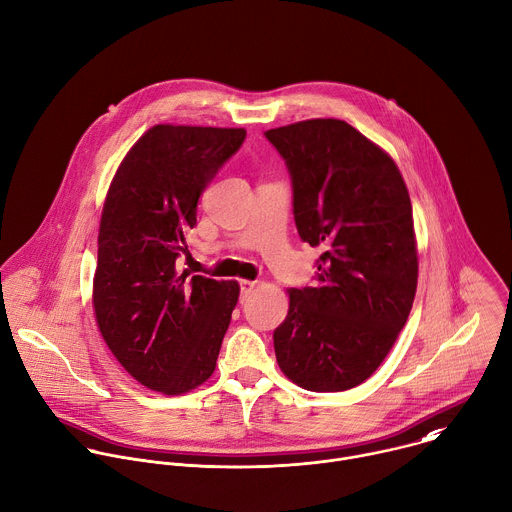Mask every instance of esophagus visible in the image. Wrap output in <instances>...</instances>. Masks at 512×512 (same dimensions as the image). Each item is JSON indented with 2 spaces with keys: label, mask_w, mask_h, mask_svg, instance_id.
<instances>
[{
  "label": "esophagus",
  "mask_w": 512,
  "mask_h": 512,
  "mask_svg": "<svg viewBox=\"0 0 512 512\" xmlns=\"http://www.w3.org/2000/svg\"><path fill=\"white\" fill-rule=\"evenodd\" d=\"M256 280H240V292H242V302L250 296V292L256 288Z\"/></svg>",
  "instance_id": "34e87169"
}]
</instances>
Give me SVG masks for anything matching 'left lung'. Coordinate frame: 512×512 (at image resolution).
I'll return each mask as SVG.
<instances>
[{"label": "left lung", "instance_id": "obj_1", "mask_svg": "<svg viewBox=\"0 0 512 512\" xmlns=\"http://www.w3.org/2000/svg\"><path fill=\"white\" fill-rule=\"evenodd\" d=\"M266 138L286 160L300 238L324 246L316 284L288 290L274 330L278 366L306 390L354 388L382 364L414 302L406 184L394 160L342 120H304Z\"/></svg>", "mask_w": 512, "mask_h": 512}]
</instances>
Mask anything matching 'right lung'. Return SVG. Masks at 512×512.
Segmentation results:
<instances>
[{
  "instance_id": "add662e5",
  "label": "right lung",
  "mask_w": 512,
  "mask_h": 512,
  "mask_svg": "<svg viewBox=\"0 0 512 512\" xmlns=\"http://www.w3.org/2000/svg\"><path fill=\"white\" fill-rule=\"evenodd\" d=\"M244 128L158 124L122 160L102 210L94 314L118 362L146 388L206 382L236 308V280L176 270L198 198L238 152Z\"/></svg>"
}]
</instances>
